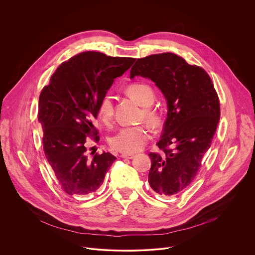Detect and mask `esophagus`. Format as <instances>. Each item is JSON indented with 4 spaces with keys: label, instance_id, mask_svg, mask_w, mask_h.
I'll return each mask as SVG.
<instances>
[{
    "label": "esophagus",
    "instance_id": "esophagus-1",
    "mask_svg": "<svg viewBox=\"0 0 255 255\" xmlns=\"http://www.w3.org/2000/svg\"><path fill=\"white\" fill-rule=\"evenodd\" d=\"M122 158H126V159H132V158H134V154H125V153H123V154H121L120 155Z\"/></svg>",
    "mask_w": 255,
    "mask_h": 255
}]
</instances>
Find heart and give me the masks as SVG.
<instances>
[{
    "label": "heart",
    "mask_w": 255,
    "mask_h": 255,
    "mask_svg": "<svg viewBox=\"0 0 255 255\" xmlns=\"http://www.w3.org/2000/svg\"><path fill=\"white\" fill-rule=\"evenodd\" d=\"M127 93L142 107V119L152 126L156 127L161 122V115L158 110L150 108L155 100V92L150 85L146 83H133L127 87ZM99 119L106 125H110L114 116L113 98L105 95L98 106ZM149 131L145 126H131L121 128L109 140L110 147L118 152L133 154L142 150L149 141Z\"/></svg>",
    "instance_id": "heart-1"
}]
</instances>
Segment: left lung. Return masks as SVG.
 Instances as JSON below:
<instances>
[{
    "instance_id": "1",
    "label": "left lung",
    "mask_w": 255,
    "mask_h": 255,
    "mask_svg": "<svg viewBox=\"0 0 255 255\" xmlns=\"http://www.w3.org/2000/svg\"><path fill=\"white\" fill-rule=\"evenodd\" d=\"M130 74L151 79L167 100V119L157 143L162 153H149L148 181L160 195H176L192 183L211 146L220 118L217 92L204 69L173 53L140 58Z\"/></svg>"
}]
</instances>
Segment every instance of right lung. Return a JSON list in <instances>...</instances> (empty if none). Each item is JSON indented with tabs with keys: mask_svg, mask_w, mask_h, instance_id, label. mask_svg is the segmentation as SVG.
Instances as JSON below:
<instances>
[{
	"mask_svg": "<svg viewBox=\"0 0 255 255\" xmlns=\"http://www.w3.org/2000/svg\"><path fill=\"white\" fill-rule=\"evenodd\" d=\"M134 58L111 57L100 52L80 53L63 62L39 98L38 120L43 149L62 190L72 196L94 193L116 157L109 152L88 157V138L99 141L93 121L101 99L115 78Z\"/></svg>",
	"mask_w": 255,
	"mask_h": 255,
	"instance_id": "obj_1",
	"label": "right lung"
}]
</instances>
